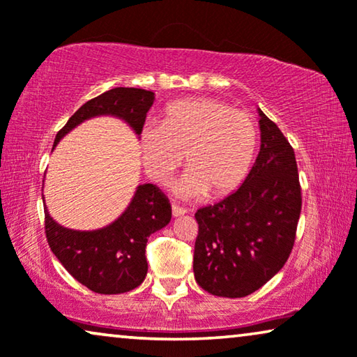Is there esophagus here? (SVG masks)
I'll return each mask as SVG.
<instances>
[{"label": "esophagus", "instance_id": "34e87169", "mask_svg": "<svg viewBox=\"0 0 357 357\" xmlns=\"http://www.w3.org/2000/svg\"><path fill=\"white\" fill-rule=\"evenodd\" d=\"M185 213H187V209L182 208V206H177V204H172V214H174V216H183Z\"/></svg>", "mask_w": 357, "mask_h": 357}]
</instances>
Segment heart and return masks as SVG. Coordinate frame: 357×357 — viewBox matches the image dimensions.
Segmentation results:
<instances>
[{
    "mask_svg": "<svg viewBox=\"0 0 357 357\" xmlns=\"http://www.w3.org/2000/svg\"><path fill=\"white\" fill-rule=\"evenodd\" d=\"M257 125L247 112L216 99H183L164 110L159 123L143 126L139 148L146 172L169 183L180 165L190 167L177 183L182 197L231 193L245 178L257 149Z\"/></svg>",
    "mask_w": 357,
    "mask_h": 357,
    "instance_id": "b5f03b06",
    "label": "heart"
}]
</instances>
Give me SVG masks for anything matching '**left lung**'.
<instances>
[{"label": "left lung", "instance_id": "left-lung-1", "mask_svg": "<svg viewBox=\"0 0 357 357\" xmlns=\"http://www.w3.org/2000/svg\"><path fill=\"white\" fill-rule=\"evenodd\" d=\"M261 144L243 183L195 213V280L209 294L245 297L284 266L296 241L302 195L294 149L260 110Z\"/></svg>", "mask_w": 357, "mask_h": 357}]
</instances>
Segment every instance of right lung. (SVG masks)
I'll return each instance as SVG.
<instances>
[{"mask_svg": "<svg viewBox=\"0 0 357 357\" xmlns=\"http://www.w3.org/2000/svg\"><path fill=\"white\" fill-rule=\"evenodd\" d=\"M154 92L115 87L87 100L56 133L55 146L68 131L97 115H115L143 130ZM172 218L169 198L153 183L139 185L126 211L99 231H71L56 224L45 209V236L52 252L66 271L97 294H121L138 287L148 273L146 242Z\"/></svg>", "mask_w": 357, "mask_h": 357, "instance_id": "right-lung-1", "label": "right lung"}]
</instances>
